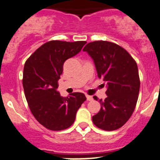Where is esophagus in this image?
I'll list each match as a JSON object with an SVG mask.
<instances>
[{
	"mask_svg": "<svg viewBox=\"0 0 160 160\" xmlns=\"http://www.w3.org/2000/svg\"><path fill=\"white\" fill-rule=\"evenodd\" d=\"M86 98H87V100H88V101H92L93 100L92 96L88 95V94H86Z\"/></svg>",
	"mask_w": 160,
	"mask_h": 160,
	"instance_id": "1",
	"label": "esophagus"
}]
</instances>
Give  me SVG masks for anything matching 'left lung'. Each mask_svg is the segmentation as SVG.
Listing matches in <instances>:
<instances>
[{
    "label": "left lung",
    "mask_w": 160,
    "mask_h": 160,
    "mask_svg": "<svg viewBox=\"0 0 160 160\" xmlns=\"http://www.w3.org/2000/svg\"><path fill=\"white\" fill-rule=\"evenodd\" d=\"M95 65L98 78L106 82V98L100 99L101 109L93 116L96 127L115 131L127 123L133 114L140 90L136 62L125 49L108 41H94L83 49ZM94 98L97 100V97Z\"/></svg>",
    "instance_id": "8db88e82"
}]
</instances>
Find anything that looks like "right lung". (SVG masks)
<instances>
[{"mask_svg": "<svg viewBox=\"0 0 160 160\" xmlns=\"http://www.w3.org/2000/svg\"><path fill=\"white\" fill-rule=\"evenodd\" d=\"M86 43L49 41L36 50L25 63L22 85L28 105L37 121L51 131L69 128L87 99L83 93L63 98L57 91L64 62L77 55Z\"/></svg>", "mask_w": 160, "mask_h": 160, "instance_id": "1", "label": "right lung"}]
</instances>
